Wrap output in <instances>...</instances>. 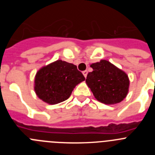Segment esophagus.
Wrapping results in <instances>:
<instances>
[{
	"mask_svg": "<svg viewBox=\"0 0 155 155\" xmlns=\"http://www.w3.org/2000/svg\"><path fill=\"white\" fill-rule=\"evenodd\" d=\"M83 75L84 76V78H86V77H87V71H83Z\"/></svg>",
	"mask_w": 155,
	"mask_h": 155,
	"instance_id": "esophagus-1",
	"label": "esophagus"
}]
</instances>
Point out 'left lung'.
Wrapping results in <instances>:
<instances>
[{
    "instance_id": "8db88e82",
    "label": "left lung",
    "mask_w": 155,
    "mask_h": 155,
    "mask_svg": "<svg viewBox=\"0 0 155 155\" xmlns=\"http://www.w3.org/2000/svg\"><path fill=\"white\" fill-rule=\"evenodd\" d=\"M90 67L93 71L87 74L85 82L98 102L113 105L127 97L130 80L126 72L105 60Z\"/></svg>"
}]
</instances>
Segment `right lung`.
Wrapping results in <instances>:
<instances>
[{"label":"right lung","mask_w":155,"mask_h":155,"mask_svg":"<svg viewBox=\"0 0 155 155\" xmlns=\"http://www.w3.org/2000/svg\"><path fill=\"white\" fill-rule=\"evenodd\" d=\"M84 80L76 65L57 60L37 71L34 90L42 102L55 105L68 99L75 86Z\"/></svg>","instance_id":"add662e5"}]
</instances>
